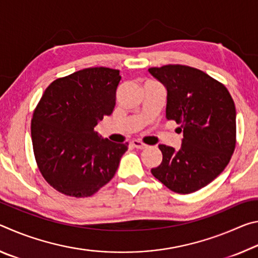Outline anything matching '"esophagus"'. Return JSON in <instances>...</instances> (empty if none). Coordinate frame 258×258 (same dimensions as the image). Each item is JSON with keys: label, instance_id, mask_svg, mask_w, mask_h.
Returning <instances> with one entry per match:
<instances>
[{"label": "esophagus", "instance_id": "34e87169", "mask_svg": "<svg viewBox=\"0 0 258 258\" xmlns=\"http://www.w3.org/2000/svg\"><path fill=\"white\" fill-rule=\"evenodd\" d=\"M132 146L134 147V148H137V149H146V148L148 147L146 143H143L142 141H140V140H133L132 142Z\"/></svg>", "mask_w": 258, "mask_h": 258}]
</instances>
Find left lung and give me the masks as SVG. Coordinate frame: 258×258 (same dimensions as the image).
I'll list each match as a JSON object with an SVG mask.
<instances>
[{"instance_id":"8db88e82","label":"left lung","mask_w":258,"mask_h":258,"mask_svg":"<svg viewBox=\"0 0 258 258\" xmlns=\"http://www.w3.org/2000/svg\"><path fill=\"white\" fill-rule=\"evenodd\" d=\"M167 89L166 117L183 131L181 149L160 145L163 161L152 175L176 194L198 191L228 166L237 143L235 106L228 89L197 68L151 67Z\"/></svg>"}]
</instances>
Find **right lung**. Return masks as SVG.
I'll use <instances>...</instances> for the list:
<instances>
[{"instance_id": "right-lung-1", "label": "right lung", "mask_w": 258, "mask_h": 258, "mask_svg": "<svg viewBox=\"0 0 258 258\" xmlns=\"http://www.w3.org/2000/svg\"><path fill=\"white\" fill-rule=\"evenodd\" d=\"M120 78L118 69H82L52 82L34 109L35 160L60 194L90 197L115 175L128 145L101 139L94 127L112 113Z\"/></svg>"}]
</instances>
